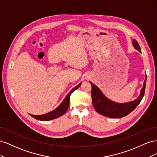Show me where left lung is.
Segmentation results:
<instances>
[{
  "label": "left lung",
  "instance_id": "8db88e82",
  "mask_svg": "<svg viewBox=\"0 0 157 157\" xmlns=\"http://www.w3.org/2000/svg\"><path fill=\"white\" fill-rule=\"evenodd\" d=\"M132 44L137 50L141 53L140 46L136 40H132ZM146 80L147 75L144 82V87L141 88L138 98L134 101L124 103H116L109 99L99 88L92 82H90L92 86V99L95 110L101 115L110 118H122L128 115L134 110L143 98L145 94Z\"/></svg>",
  "mask_w": 157,
  "mask_h": 157
}]
</instances>
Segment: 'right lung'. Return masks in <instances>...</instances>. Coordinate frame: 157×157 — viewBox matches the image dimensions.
Wrapping results in <instances>:
<instances>
[{"label":"right lung","instance_id":"add662e5","mask_svg":"<svg viewBox=\"0 0 157 157\" xmlns=\"http://www.w3.org/2000/svg\"><path fill=\"white\" fill-rule=\"evenodd\" d=\"M80 85H81V82H80L79 84H78L77 86H75V88H73L72 90H71L69 92V94L66 96V97L63 99V101L61 102L60 105L56 109H55L54 111H50L48 113H46V114H44V115H31V114H29V115L32 117L35 118V119L39 120V121H42L53 120V119H55V118H57L63 115L68 109V107L69 105L71 94H72L73 92H74L75 90L78 89Z\"/></svg>","mask_w":157,"mask_h":157}]
</instances>
